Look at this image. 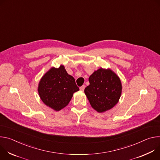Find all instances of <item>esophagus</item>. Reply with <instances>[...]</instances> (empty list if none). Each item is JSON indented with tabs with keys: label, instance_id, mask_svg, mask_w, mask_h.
<instances>
[{
	"label": "esophagus",
	"instance_id": "obj_1",
	"mask_svg": "<svg viewBox=\"0 0 160 160\" xmlns=\"http://www.w3.org/2000/svg\"><path fill=\"white\" fill-rule=\"evenodd\" d=\"M84 88H85V86H84V85H82V86L80 87V90H81V91H84Z\"/></svg>",
	"mask_w": 160,
	"mask_h": 160
}]
</instances>
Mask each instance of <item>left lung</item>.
<instances>
[{"label":"left lung","instance_id":"left-lung-1","mask_svg":"<svg viewBox=\"0 0 160 160\" xmlns=\"http://www.w3.org/2000/svg\"><path fill=\"white\" fill-rule=\"evenodd\" d=\"M84 93L92 107L98 112L107 111L117 104L121 95L119 78L110 68H100L89 78Z\"/></svg>","mask_w":160,"mask_h":160}]
</instances>
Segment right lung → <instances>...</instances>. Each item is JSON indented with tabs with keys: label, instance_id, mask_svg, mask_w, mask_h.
Returning a JSON list of instances; mask_svg holds the SVG:
<instances>
[{
	"label": "right lung",
	"instance_id": "right-lung-1",
	"mask_svg": "<svg viewBox=\"0 0 160 160\" xmlns=\"http://www.w3.org/2000/svg\"><path fill=\"white\" fill-rule=\"evenodd\" d=\"M79 90L74 78L67 72L63 65L52 67L41 78L38 93L42 101L56 111L68 104L74 93Z\"/></svg>",
	"mask_w": 160,
	"mask_h": 160
}]
</instances>
